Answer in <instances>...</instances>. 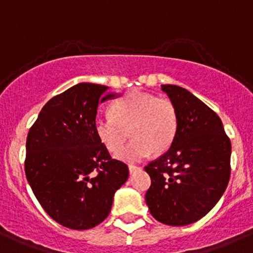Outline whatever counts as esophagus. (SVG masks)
<instances>
[{
  "label": "esophagus",
  "instance_id": "34e87169",
  "mask_svg": "<svg viewBox=\"0 0 253 253\" xmlns=\"http://www.w3.org/2000/svg\"><path fill=\"white\" fill-rule=\"evenodd\" d=\"M128 169H129V172H131V173H133V172H136V171H138V169H141V167L134 166V165H129Z\"/></svg>",
  "mask_w": 253,
  "mask_h": 253
}]
</instances>
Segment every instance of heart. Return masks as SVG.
<instances>
[{
    "label": "heart",
    "mask_w": 253,
    "mask_h": 253,
    "mask_svg": "<svg viewBox=\"0 0 253 253\" xmlns=\"http://www.w3.org/2000/svg\"><path fill=\"white\" fill-rule=\"evenodd\" d=\"M177 112L167 98L147 92L132 91L111 106V115L94 119V132L110 152L117 153L128 138L133 140L117 155L125 162H138L151 152L162 153L176 136Z\"/></svg>",
    "instance_id": "1"
}]
</instances>
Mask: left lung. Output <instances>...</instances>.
<instances>
[{
	"instance_id": "left-lung-1",
	"label": "left lung",
	"mask_w": 253,
	"mask_h": 253,
	"mask_svg": "<svg viewBox=\"0 0 253 253\" xmlns=\"http://www.w3.org/2000/svg\"><path fill=\"white\" fill-rule=\"evenodd\" d=\"M177 112V131L165 155L145 167L146 204L159 222L186 226L222 197L231 173V142L216 112L176 84H162Z\"/></svg>"
}]
</instances>
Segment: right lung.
<instances>
[{
	"instance_id": "obj_1",
	"label": "right lung",
	"mask_w": 253,
	"mask_h": 253,
	"mask_svg": "<svg viewBox=\"0 0 253 253\" xmlns=\"http://www.w3.org/2000/svg\"><path fill=\"white\" fill-rule=\"evenodd\" d=\"M120 94L82 82L52 97L26 141L25 172L42 209L71 230H88L108 216L115 192L128 178L94 132L98 105Z\"/></svg>"
}]
</instances>
